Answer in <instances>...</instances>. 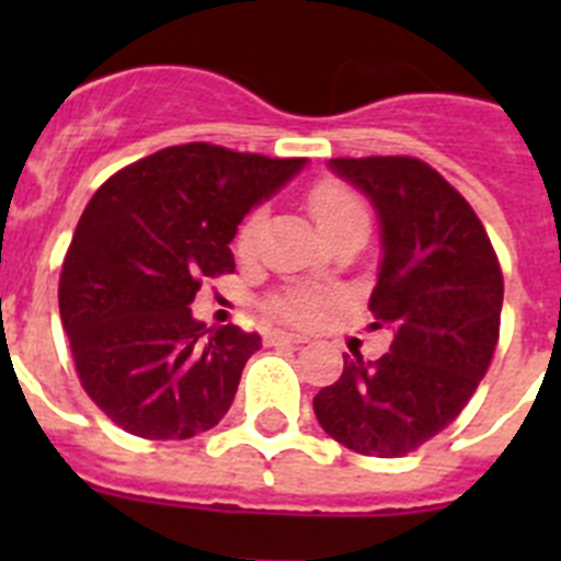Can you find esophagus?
Instances as JSON below:
<instances>
[{
  "mask_svg": "<svg viewBox=\"0 0 561 561\" xmlns=\"http://www.w3.org/2000/svg\"><path fill=\"white\" fill-rule=\"evenodd\" d=\"M295 342H306V336L291 334V331H270L266 334V345H295Z\"/></svg>",
  "mask_w": 561,
  "mask_h": 561,
  "instance_id": "1",
  "label": "esophagus"
}]
</instances>
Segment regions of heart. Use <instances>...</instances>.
I'll return each instance as SVG.
<instances>
[{
	"mask_svg": "<svg viewBox=\"0 0 561 561\" xmlns=\"http://www.w3.org/2000/svg\"><path fill=\"white\" fill-rule=\"evenodd\" d=\"M309 207L311 213H314L317 225H320V230H323L325 236H329L334 227H340L342 221L368 216L359 196H356L351 187H345L342 182H334V180H323L311 187ZM257 225H261V210L250 213V216L244 219V225L238 227L236 250L241 252V255H247V252L252 250V244H255ZM325 304H329V297H325L323 291L289 289L284 291V295L272 297L270 311L275 317H280V320H286V323H311Z\"/></svg>",
	"mask_w": 561,
	"mask_h": 561,
	"instance_id": "b5f03b06",
	"label": "heart"
}]
</instances>
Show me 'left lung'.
I'll use <instances>...</instances> for the list:
<instances>
[{"instance_id":"obj_1","label":"left lung","mask_w":561,"mask_h":561,"mask_svg":"<svg viewBox=\"0 0 561 561\" xmlns=\"http://www.w3.org/2000/svg\"><path fill=\"white\" fill-rule=\"evenodd\" d=\"M374 205L379 277L368 309L393 331L390 351L345 354L314 396L320 427L342 447L399 458L449 427L489 370L500 336L503 272L469 202L413 157L329 160Z\"/></svg>"}]
</instances>
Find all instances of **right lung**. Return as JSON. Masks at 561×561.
<instances>
[{
    "label": "right lung",
    "mask_w": 561,
    "mask_h": 561,
    "mask_svg": "<svg viewBox=\"0 0 561 561\" xmlns=\"http://www.w3.org/2000/svg\"><path fill=\"white\" fill-rule=\"evenodd\" d=\"M304 168L187 142L123 168L92 196L58 309L83 390L117 427L185 440L225 419L261 336L207 329L191 304L202 280L236 270L241 219Z\"/></svg>",
    "instance_id": "obj_1"
}]
</instances>
